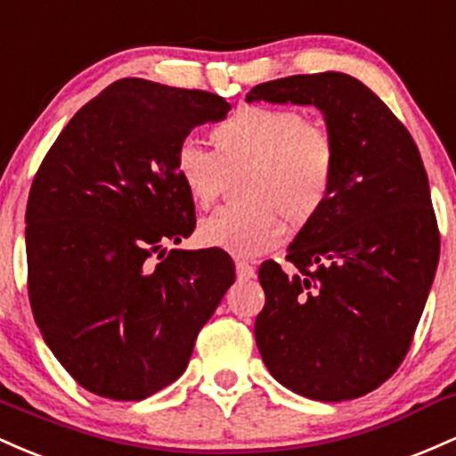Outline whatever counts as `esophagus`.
Segmentation results:
<instances>
[{"instance_id":"obj_1","label":"esophagus","mask_w":456,"mask_h":456,"mask_svg":"<svg viewBox=\"0 0 456 456\" xmlns=\"http://www.w3.org/2000/svg\"><path fill=\"white\" fill-rule=\"evenodd\" d=\"M256 275V269L245 260H237V278L239 280H252Z\"/></svg>"}]
</instances>
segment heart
I'll list each match as a JSON object with an SVG mask.
<instances>
[{"label":"heart","instance_id":"heart-1","mask_svg":"<svg viewBox=\"0 0 456 456\" xmlns=\"http://www.w3.org/2000/svg\"><path fill=\"white\" fill-rule=\"evenodd\" d=\"M215 152L193 140L174 152V170L198 207H211L226 178L243 172L237 196L198 226L207 248L258 256L290 228H308L331 200L338 155L331 133L295 107L243 105L211 131Z\"/></svg>","mask_w":456,"mask_h":456}]
</instances>
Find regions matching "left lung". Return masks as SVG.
<instances>
[{"label":"left lung","mask_w":456,"mask_h":456,"mask_svg":"<svg viewBox=\"0 0 456 456\" xmlns=\"http://www.w3.org/2000/svg\"><path fill=\"white\" fill-rule=\"evenodd\" d=\"M245 101L314 105L338 155L331 200L290 243L286 273L260 265L254 334L265 366L312 401L360 398L405 360L439 263V230L416 142L345 73L258 84Z\"/></svg>","instance_id":"left-lung-1"}]
</instances>
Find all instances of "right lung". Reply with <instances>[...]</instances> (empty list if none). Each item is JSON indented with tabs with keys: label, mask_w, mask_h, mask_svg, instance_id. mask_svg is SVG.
I'll return each instance as SVG.
<instances>
[{
	"label": "right lung",
	"mask_w": 456,
	"mask_h": 456,
	"mask_svg": "<svg viewBox=\"0 0 456 456\" xmlns=\"http://www.w3.org/2000/svg\"><path fill=\"white\" fill-rule=\"evenodd\" d=\"M228 110L213 92L118 79L70 118L36 172L29 304L49 349L92 394L142 401L176 381L234 282L224 249L163 248L196 228L174 152Z\"/></svg>",
	"instance_id": "right-lung-1"
}]
</instances>
